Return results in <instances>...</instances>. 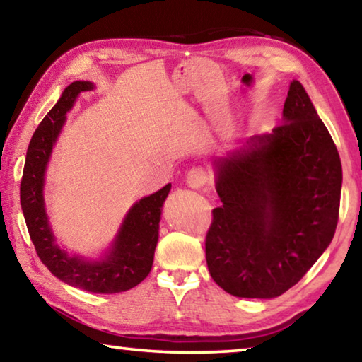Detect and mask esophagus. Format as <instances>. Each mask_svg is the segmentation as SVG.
<instances>
[{
  "label": "esophagus",
  "mask_w": 362,
  "mask_h": 362,
  "mask_svg": "<svg viewBox=\"0 0 362 362\" xmlns=\"http://www.w3.org/2000/svg\"><path fill=\"white\" fill-rule=\"evenodd\" d=\"M187 183L192 188H201L206 183V174H204V170L203 169H199V168H193L192 170H189V173L187 174Z\"/></svg>",
  "instance_id": "1"
}]
</instances>
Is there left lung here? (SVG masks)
Masks as SVG:
<instances>
[{
    "instance_id": "1",
    "label": "left lung",
    "mask_w": 362,
    "mask_h": 362,
    "mask_svg": "<svg viewBox=\"0 0 362 362\" xmlns=\"http://www.w3.org/2000/svg\"><path fill=\"white\" fill-rule=\"evenodd\" d=\"M222 206L212 211L206 260L212 279L243 298H273L296 286L332 241L341 163L297 79L283 124L214 161Z\"/></svg>"
}]
</instances>
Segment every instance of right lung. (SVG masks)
<instances>
[{
	"instance_id": "obj_1",
	"label": "right lung",
	"mask_w": 362,
	"mask_h": 362,
	"mask_svg": "<svg viewBox=\"0 0 362 362\" xmlns=\"http://www.w3.org/2000/svg\"><path fill=\"white\" fill-rule=\"evenodd\" d=\"M94 83L66 86L30 140L21 182V206L36 254L54 276L78 289L94 293L129 291L148 276L159 236L163 204L170 183L134 204L116 233L112 246L99 260L69 254L56 241L45 204V175L51 153L78 95L93 90Z\"/></svg>"
}]
</instances>
